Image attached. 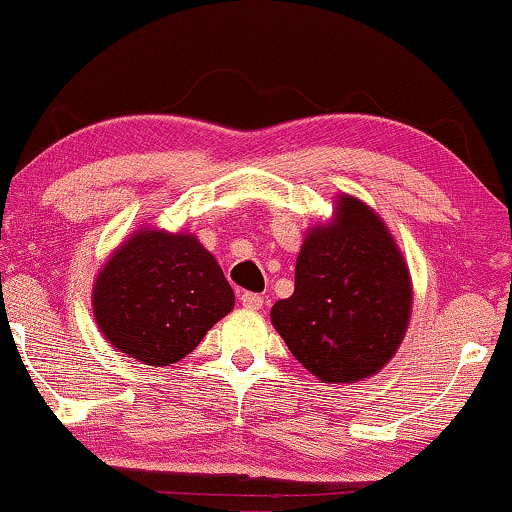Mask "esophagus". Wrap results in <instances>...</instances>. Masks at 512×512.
<instances>
[{
	"label": "esophagus",
	"mask_w": 512,
	"mask_h": 512,
	"mask_svg": "<svg viewBox=\"0 0 512 512\" xmlns=\"http://www.w3.org/2000/svg\"><path fill=\"white\" fill-rule=\"evenodd\" d=\"M240 302H242V307H247V309H261L263 307V295L244 291L240 295Z\"/></svg>",
	"instance_id": "34e87169"
}]
</instances>
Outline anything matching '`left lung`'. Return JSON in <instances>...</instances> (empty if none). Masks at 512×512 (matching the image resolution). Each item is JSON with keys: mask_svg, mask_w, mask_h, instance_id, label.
<instances>
[{"mask_svg": "<svg viewBox=\"0 0 512 512\" xmlns=\"http://www.w3.org/2000/svg\"><path fill=\"white\" fill-rule=\"evenodd\" d=\"M411 316L402 251L365 203L342 196L330 226L309 231L295 291L274 302L272 325L316 379H367L395 355Z\"/></svg>", "mask_w": 512, "mask_h": 512, "instance_id": "8db88e82", "label": "left lung"}]
</instances>
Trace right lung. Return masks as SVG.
<instances>
[{
	"label": "right lung",
	"instance_id": "add662e5",
	"mask_svg": "<svg viewBox=\"0 0 512 512\" xmlns=\"http://www.w3.org/2000/svg\"><path fill=\"white\" fill-rule=\"evenodd\" d=\"M233 305L219 263L184 233H136L94 284V316L103 335L152 367H168L194 351Z\"/></svg>",
	"mask_w": 512,
	"mask_h": 512
}]
</instances>
